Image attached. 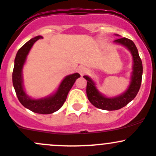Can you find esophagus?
<instances>
[{"mask_svg": "<svg viewBox=\"0 0 156 156\" xmlns=\"http://www.w3.org/2000/svg\"><path fill=\"white\" fill-rule=\"evenodd\" d=\"M77 70H78L79 73H80L81 76H83V75H85L86 73H87V72H88V69L86 68V67H83V66H81V67H79Z\"/></svg>", "mask_w": 156, "mask_h": 156, "instance_id": "esophagus-1", "label": "esophagus"}]
</instances>
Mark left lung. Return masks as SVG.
Listing matches in <instances>:
<instances>
[{
  "instance_id": "8db88e82",
  "label": "left lung",
  "mask_w": 156,
  "mask_h": 156,
  "mask_svg": "<svg viewBox=\"0 0 156 156\" xmlns=\"http://www.w3.org/2000/svg\"><path fill=\"white\" fill-rule=\"evenodd\" d=\"M115 42L125 46L130 50L133 55V73L130 85L127 90L124 94L118 97L106 98L105 96L98 92L92 79L87 76H83L87 81L86 94H87L88 99L95 107L102 110L115 111L122 108L135 98L141 86L143 64L135 44L132 40L127 38H118L115 40Z\"/></svg>"
}]
</instances>
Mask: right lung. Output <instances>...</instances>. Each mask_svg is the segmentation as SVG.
I'll use <instances>...</instances> for the list:
<instances>
[{
    "instance_id": "1",
    "label": "right lung",
    "mask_w": 156,
    "mask_h": 156,
    "mask_svg": "<svg viewBox=\"0 0 156 156\" xmlns=\"http://www.w3.org/2000/svg\"><path fill=\"white\" fill-rule=\"evenodd\" d=\"M40 38H42L40 35L32 38L19 49L15 58L12 79L13 87L20 102L26 108L35 113L47 115L54 113L62 107L67 99L69 91L80 75L76 73L66 76L61 82L58 91L53 95L41 99H32L28 97L23 87L22 69L26 61V56L29 54L31 48L34 43Z\"/></svg>"
}]
</instances>
